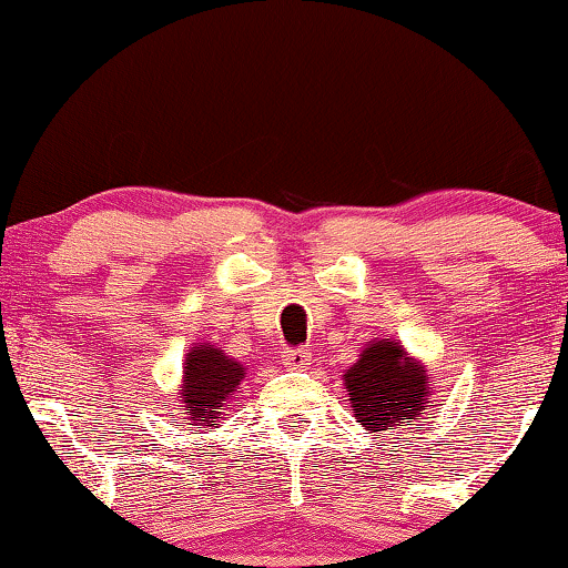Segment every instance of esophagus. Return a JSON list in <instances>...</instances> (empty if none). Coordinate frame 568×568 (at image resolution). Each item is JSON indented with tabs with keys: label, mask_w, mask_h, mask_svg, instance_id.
<instances>
[{
	"label": "esophagus",
	"mask_w": 568,
	"mask_h": 568,
	"mask_svg": "<svg viewBox=\"0 0 568 568\" xmlns=\"http://www.w3.org/2000/svg\"><path fill=\"white\" fill-rule=\"evenodd\" d=\"M281 358H283L285 368H291V371H301L311 365V353H307L305 348H285L281 353Z\"/></svg>",
	"instance_id": "esophagus-1"
}]
</instances>
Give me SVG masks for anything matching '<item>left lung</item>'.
<instances>
[{
	"label": "left lung",
	"mask_w": 568,
	"mask_h": 568,
	"mask_svg": "<svg viewBox=\"0 0 568 568\" xmlns=\"http://www.w3.org/2000/svg\"><path fill=\"white\" fill-rule=\"evenodd\" d=\"M345 388L353 416L371 434L393 426H413L426 410L430 381L396 341L383 338L365 345L358 363L345 371Z\"/></svg>",
	"instance_id": "left-lung-1"
}]
</instances>
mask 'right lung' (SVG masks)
Wrapping results in <instances>:
<instances>
[{
	"mask_svg": "<svg viewBox=\"0 0 568 568\" xmlns=\"http://www.w3.org/2000/svg\"><path fill=\"white\" fill-rule=\"evenodd\" d=\"M245 368L235 358H227L215 345H195L187 353L185 378H182L180 400L185 403L192 426H220V413H225L230 398L243 381Z\"/></svg>",
	"mask_w": 568,
	"mask_h": 568,
	"instance_id": "right-lung-1",
	"label": "right lung"
}]
</instances>
